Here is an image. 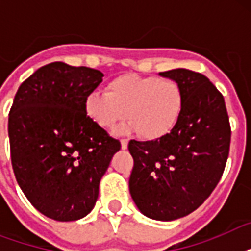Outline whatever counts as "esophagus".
Here are the masks:
<instances>
[{"instance_id": "1", "label": "esophagus", "mask_w": 251, "mask_h": 251, "mask_svg": "<svg viewBox=\"0 0 251 251\" xmlns=\"http://www.w3.org/2000/svg\"><path fill=\"white\" fill-rule=\"evenodd\" d=\"M121 149L122 150L127 149V141H126V139H122L121 141Z\"/></svg>"}]
</instances>
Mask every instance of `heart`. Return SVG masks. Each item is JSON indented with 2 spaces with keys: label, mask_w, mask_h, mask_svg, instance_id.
Listing matches in <instances>:
<instances>
[{
  "label": "heart",
  "mask_w": 251,
  "mask_h": 251,
  "mask_svg": "<svg viewBox=\"0 0 251 251\" xmlns=\"http://www.w3.org/2000/svg\"><path fill=\"white\" fill-rule=\"evenodd\" d=\"M106 94L90 92L83 108L91 121L112 130L127 116L122 133L138 131L146 141H160L173 131L182 117L185 94L173 79L126 73L108 82Z\"/></svg>",
  "instance_id": "obj_1"
}]
</instances>
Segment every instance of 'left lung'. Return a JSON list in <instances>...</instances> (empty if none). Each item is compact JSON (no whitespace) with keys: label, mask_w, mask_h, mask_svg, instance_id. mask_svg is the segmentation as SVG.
<instances>
[{"label":"left lung","mask_w":251,"mask_h":251,"mask_svg":"<svg viewBox=\"0 0 251 251\" xmlns=\"http://www.w3.org/2000/svg\"><path fill=\"white\" fill-rule=\"evenodd\" d=\"M181 84L185 108L160 141L129 142V190L142 214L172 222L195 211L222 178L230 145L226 102L207 76L187 69L159 73Z\"/></svg>","instance_id":"obj_1"}]
</instances>
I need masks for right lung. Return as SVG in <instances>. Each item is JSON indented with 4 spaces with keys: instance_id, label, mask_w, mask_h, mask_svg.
<instances>
[{
    "instance_id": "obj_1",
    "label": "right lung",
    "mask_w": 251,
    "mask_h": 251,
    "mask_svg": "<svg viewBox=\"0 0 251 251\" xmlns=\"http://www.w3.org/2000/svg\"><path fill=\"white\" fill-rule=\"evenodd\" d=\"M99 70L52 62L19 86L9 113L17 182L39 212L57 222L90 214L99 183L121 145L91 121L84 98L102 82Z\"/></svg>"
}]
</instances>
